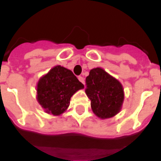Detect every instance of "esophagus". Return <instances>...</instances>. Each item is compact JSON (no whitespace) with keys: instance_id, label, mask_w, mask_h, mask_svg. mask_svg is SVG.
<instances>
[{"instance_id":"esophagus-1","label":"esophagus","mask_w":161,"mask_h":161,"mask_svg":"<svg viewBox=\"0 0 161 161\" xmlns=\"http://www.w3.org/2000/svg\"><path fill=\"white\" fill-rule=\"evenodd\" d=\"M78 80L80 81L82 83H83V84L85 83V81H84V78H83V77H82V76H79V77H78Z\"/></svg>"}]
</instances>
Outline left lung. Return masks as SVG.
<instances>
[{
	"instance_id": "left-lung-1",
	"label": "left lung",
	"mask_w": 161,
	"mask_h": 161,
	"mask_svg": "<svg viewBox=\"0 0 161 161\" xmlns=\"http://www.w3.org/2000/svg\"><path fill=\"white\" fill-rule=\"evenodd\" d=\"M85 93L93 113L100 119L111 118L120 111L124 101L122 85L102 68L90 70L86 78Z\"/></svg>"
}]
</instances>
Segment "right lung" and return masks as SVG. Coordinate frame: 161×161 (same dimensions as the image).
<instances>
[{
	"label": "right lung",
	"instance_id": "obj_1",
	"mask_svg": "<svg viewBox=\"0 0 161 161\" xmlns=\"http://www.w3.org/2000/svg\"><path fill=\"white\" fill-rule=\"evenodd\" d=\"M83 88L72 71L56 66L39 80L37 101L47 113L59 115L68 108L71 97Z\"/></svg>",
	"mask_w": 161,
	"mask_h": 161
}]
</instances>
